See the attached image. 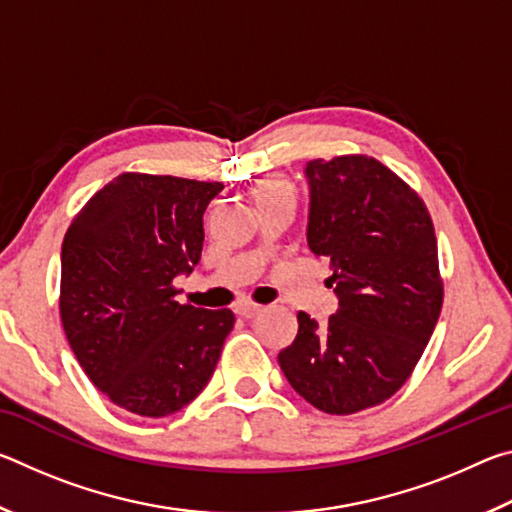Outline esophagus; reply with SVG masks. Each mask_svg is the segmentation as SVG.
Wrapping results in <instances>:
<instances>
[{
  "label": "esophagus",
  "instance_id": "1",
  "mask_svg": "<svg viewBox=\"0 0 512 512\" xmlns=\"http://www.w3.org/2000/svg\"><path fill=\"white\" fill-rule=\"evenodd\" d=\"M235 311L241 318H255L259 311H262V305H255V302H239Z\"/></svg>",
  "mask_w": 512,
  "mask_h": 512
}]
</instances>
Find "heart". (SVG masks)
<instances>
[{"instance_id": "b5f03b06", "label": "heart", "mask_w": 512, "mask_h": 512, "mask_svg": "<svg viewBox=\"0 0 512 512\" xmlns=\"http://www.w3.org/2000/svg\"><path fill=\"white\" fill-rule=\"evenodd\" d=\"M253 198L257 205L264 203H277V201H293V187L287 178L282 176H268L253 187Z\"/></svg>"}]
</instances>
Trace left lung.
<instances>
[{
  "mask_svg": "<svg viewBox=\"0 0 512 512\" xmlns=\"http://www.w3.org/2000/svg\"><path fill=\"white\" fill-rule=\"evenodd\" d=\"M307 246L332 266L339 307L320 325L305 311L277 354L284 377L318 411L381 404L420 361L443 307L438 244L420 196L366 155L311 160Z\"/></svg>",
  "mask_w": 512,
  "mask_h": 512,
  "instance_id": "left-lung-1",
  "label": "left lung"
}]
</instances>
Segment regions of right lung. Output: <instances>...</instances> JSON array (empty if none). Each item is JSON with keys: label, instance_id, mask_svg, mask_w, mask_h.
<instances>
[{"label": "right lung", "instance_id": "right-lung-1", "mask_svg": "<svg viewBox=\"0 0 512 512\" xmlns=\"http://www.w3.org/2000/svg\"><path fill=\"white\" fill-rule=\"evenodd\" d=\"M221 183L121 173L69 225L60 318L85 375L121 409L164 418L203 391L235 325L180 305L173 277L201 262L203 214Z\"/></svg>", "mask_w": 512, "mask_h": 512}]
</instances>
